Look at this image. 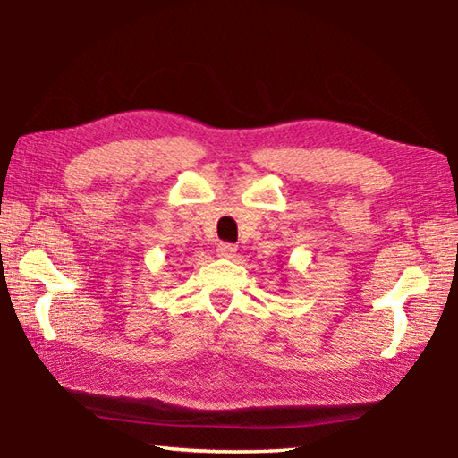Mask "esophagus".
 Listing matches in <instances>:
<instances>
[{
  "mask_svg": "<svg viewBox=\"0 0 458 458\" xmlns=\"http://www.w3.org/2000/svg\"><path fill=\"white\" fill-rule=\"evenodd\" d=\"M236 251H238V248L234 244H228V242H220V244L216 246V254L220 258H226V259L234 258Z\"/></svg>",
  "mask_w": 458,
  "mask_h": 458,
  "instance_id": "1",
  "label": "esophagus"
}]
</instances>
